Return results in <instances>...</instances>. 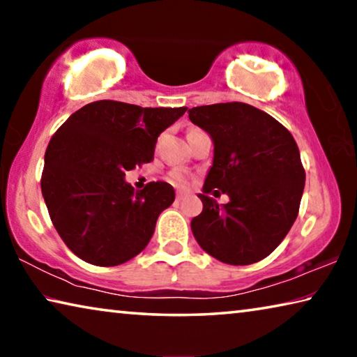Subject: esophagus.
Masks as SVG:
<instances>
[{"label":"esophagus","mask_w":357,"mask_h":357,"mask_svg":"<svg viewBox=\"0 0 357 357\" xmlns=\"http://www.w3.org/2000/svg\"><path fill=\"white\" fill-rule=\"evenodd\" d=\"M185 198V193L184 192H178L176 193V202H183Z\"/></svg>","instance_id":"1"}]
</instances>
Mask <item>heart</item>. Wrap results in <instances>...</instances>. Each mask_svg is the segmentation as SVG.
Instances as JSON below:
<instances>
[{
    "label": "heart",
    "instance_id": "obj_1",
    "mask_svg": "<svg viewBox=\"0 0 357 357\" xmlns=\"http://www.w3.org/2000/svg\"><path fill=\"white\" fill-rule=\"evenodd\" d=\"M173 181H174V183H178V184H184L185 178L183 176V174L176 172V173H173Z\"/></svg>",
    "mask_w": 357,
    "mask_h": 357
}]
</instances>
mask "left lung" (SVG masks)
<instances>
[{"label":"left lung","mask_w":357,"mask_h":357,"mask_svg":"<svg viewBox=\"0 0 357 357\" xmlns=\"http://www.w3.org/2000/svg\"><path fill=\"white\" fill-rule=\"evenodd\" d=\"M189 119L214 143L198 193L203 211L190 222L193 236L222 263H257L275 250L298 217L305 184L298 144L279 121L243 102L193 107ZM219 190L230 197L227 205L207 197Z\"/></svg>","instance_id":"left-lung-1"}]
</instances>
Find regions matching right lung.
Returning a JSON list of instances; mask_svg holds the SVG:
<instances>
[{
	"label": "right lung",
	"instance_id": "obj_1",
	"mask_svg": "<svg viewBox=\"0 0 357 357\" xmlns=\"http://www.w3.org/2000/svg\"><path fill=\"white\" fill-rule=\"evenodd\" d=\"M185 110L98 100L72 113L52 137L42 195L58 234L83 261L118 266L148 245L174 189L157 181L135 190L126 172L153 160L157 137Z\"/></svg>",
	"mask_w": 357,
	"mask_h": 357
}]
</instances>
